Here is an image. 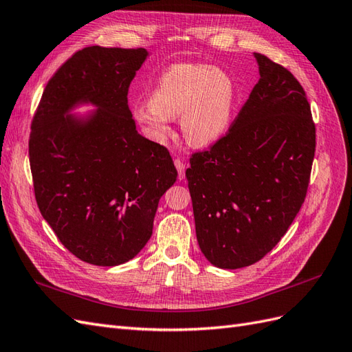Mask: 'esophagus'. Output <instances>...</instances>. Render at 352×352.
<instances>
[{"label": "esophagus", "instance_id": "1", "mask_svg": "<svg viewBox=\"0 0 352 352\" xmlns=\"http://www.w3.org/2000/svg\"><path fill=\"white\" fill-rule=\"evenodd\" d=\"M174 164H175L177 170H178V179H184L186 178V168H187L186 162L183 159H175Z\"/></svg>", "mask_w": 352, "mask_h": 352}]
</instances>
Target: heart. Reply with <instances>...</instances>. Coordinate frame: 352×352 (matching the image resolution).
<instances>
[{"mask_svg":"<svg viewBox=\"0 0 352 352\" xmlns=\"http://www.w3.org/2000/svg\"><path fill=\"white\" fill-rule=\"evenodd\" d=\"M234 84L224 70L204 63H178L159 76L150 102L133 107L135 122L147 137L165 142L170 120L182 115V131L196 147L214 144L228 126Z\"/></svg>","mask_w":352,"mask_h":352,"instance_id":"b5f03b06","label":"heart"}]
</instances>
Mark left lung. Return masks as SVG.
Wrapping results in <instances>:
<instances>
[{
  "mask_svg": "<svg viewBox=\"0 0 352 352\" xmlns=\"http://www.w3.org/2000/svg\"><path fill=\"white\" fill-rule=\"evenodd\" d=\"M259 81L226 137L186 170L197 243L218 268L255 264L302 206L316 152L304 88L287 69L254 53Z\"/></svg>",
  "mask_w": 352,
  "mask_h": 352,
  "instance_id": "obj_1",
  "label": "left lung"
}]
</instances>
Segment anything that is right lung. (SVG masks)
<instances>
[{
    "mask_svg": "<svg viewBox=\"0 0 352 352\" xmlns=\"http://www.w3.org/2000/svg\"><path fill=\"white\" fill-rule=\"evenodd\" d=\"M148 52L87 47L50 79L32 120L29 162L41 215L88 264L128 263L148 242L175 183L168 150L135 129L128 88ZM81 105L94 111L75 114Z\"/></svg>",
    "mask_w": 352,
    "mask_h": 352,
    "instance_id": "add662e5",
    "label": "right lung"
}]
</instances>
